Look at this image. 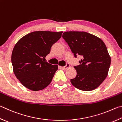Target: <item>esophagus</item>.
<instances>
[{"mask_svg": "<svg viewBox=\"0 0 122 122\" xmlns=\"http://www.w3.org/2000/svg\"><path fill=\"white\" fill-rule=\"evenodd\" d=\"M69 67H70V65H69V64L68 63L66 64V65L65 66H64V67H61V68L62 69H67Z\"/></svg>", "mask_w": 122, "mask_h": 122, "instance_id": "esophagus-1", "label": "esophagus"}]
</instances>
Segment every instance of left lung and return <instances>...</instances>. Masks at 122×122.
<instances>
[{
	"mask_svg": "<svg viewBox=\"0 0 122 122\" xmlns=\"http://www.w3.org/2000/svg\"><path fill=\"white\" fill-rule=\"evenodd\" d=\"M62 37L75 57L82 56L80 65L74 66L77 75L70 79L72 85L85 91L96 89L107 77L111 63L105 44L98 37L84 31H67Z\"/></svg>",
	"mask_w": 122,
	"mask_h": 122,
	"instance_id": "obj_1",
	"label": "left lung"
}]
</instances>
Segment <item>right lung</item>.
<instances>
[{
    "mask_svg": "<svg viewBox=\"0 0 122 122\" xmlns=\"http://www.w3.org/2000/svg\"><path fill=\"white\" fill-rule=\"evenodd\" d=\"M62 32L34 31L26 35L15 44L11 57L13 71L25 87L37 91L51 82L58 66L52 65L44 59Z\"/></svg>",
    "mask_w": 122,
    "mask_h": 122,
    "instance_id": "1",
    "label": "right lung"
}]
</instances>
